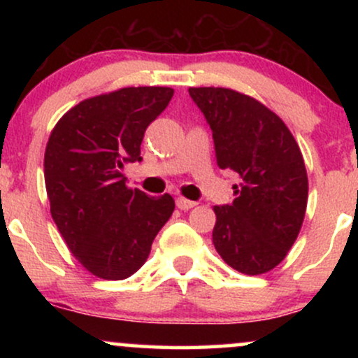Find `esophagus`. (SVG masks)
<instances>
[{
	"label": "esophagus",
	"instance_id": "obj_1",
	"mask_svg": "<svg viewBox=\"0 0 358 358\" xmlns=\"http://www.w3.org/2000/svg\"><path fill=\"white\" fill-rule=\"evenodd\" d=\"M195 205H196L195 202L183 199V196H178V199H176V207H178L180 210H188V208H193Z\"/></svg>",
	"mask_w": 358,
	"mask_h": 358
}]
</instances>
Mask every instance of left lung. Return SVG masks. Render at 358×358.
<instances>
[{"mask_svg": "<svg viewBox=\"0 0 358 358\" xmlns=\"http://www.w3.org/2000/svg\"><path fill=\"white\" fill-rule=\"evenodd\" d=\"M210 124L217 165L236 171V200L219 207L212 241L220 257L248 276L269 273L293 248L308 203V175L282 119L248 94L190 87Z\"/></svg>", "mask_w": 358, "mask_h": 358, "instance_id": "obj_1", "label": "left lung"}]
</instances>
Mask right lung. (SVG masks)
<instances>
[{"label":"right lung","mask_w":358,"mask_h":358,"mask_svg":"<svg viewBox=\"0 0 358 358\" xmlns=\"http://www.w3.org/2000/svg\"><path fill=\"white\" fill-rule=\"evenodd\" d=\"M171 97V87L113 90L73 106L52 129L43 159L52 219L94 276H133L175 210L173 196H148L122 175L126 163L141 162L146 127Z\"/></svg>","instance_id":"obj_1"}]
</instances>
